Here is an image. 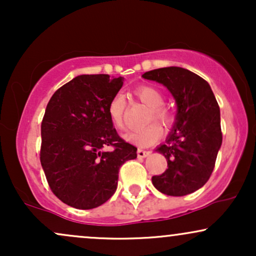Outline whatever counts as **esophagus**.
<instances>
[{"label": "esophagus", "instance_id": "34e87169", "mask_svg": "<svg viewBox=\"0 0 256 256\" xmlns=\"http://www.w3.org/2000/svg\"><path fill=\"white\" fill-rule=\"evenodd\" d=\"M149 154H150V152L143 150V149H138V150H137V156L140 158H144L148 156Z\"/></svg>", "mask_w": 256, "mask_h": 256}]
</instances>
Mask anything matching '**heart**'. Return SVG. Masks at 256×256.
Segmentation results:
<instances>
[{"instance_id":"1","label":"heart","mask_w":256,"mask_h":256,"mask_svg":"<svg viewBox=\"0 0 256 256\" xmlns=\"http://www.w3.org/2000/svg\"><path fill=\"white\" fill-rule=\"evenodd\" d=\"M132 95L138 101L148 106L149 110L146 122H156L161 126H170L173 122V116L168 108L164 107V94L160 89L152 85H140L132 90ZM108 118L112 125L116 130L122 131L126 128V116H128V101L122 94H116L110 100L107 107ZM125 140L134 143L138 146H150L160 138V128L156 125H148L140 128L126 134Z\"/></svg>"}]
</instances>
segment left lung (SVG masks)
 <instances>
[{
    "label": "left lung",
    "instance_id": "8db88e82",
    "mask_svg": "<svg viewBox=\"0 0 256 256\" xmlns=\"http://www.w3.org/2000/svg\"><path fill=\"white\" fill-rule=\"evenodd\" d=\"M165 85L177 104V116L165 144L156 152L167 160L162 174L152 185L170 196L192 194L207 183L222 146L220 110L210 84L182 67H164L142 76Z\"/></svg>",
    "mask_w": 256,
    "mask_h": 256
}]
</instances>
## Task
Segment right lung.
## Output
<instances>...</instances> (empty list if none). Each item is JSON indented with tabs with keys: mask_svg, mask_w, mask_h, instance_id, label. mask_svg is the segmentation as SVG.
Returning <instances> with one entry per match:
<instances>
[{
	"mask_svg": "<svg viewBox=\"0 0 256 256\" xmlns=\"http://www.w3.org/2000/svg\"><path fill=\"white\" fill-rule=\"evenodd\" d=\"M124 78L82 74L58 89L40 126V164L52 192L64 204L91 210L108 201L118 186L120 167L137 158V148L119 137L107 107ZM113 146L114 150L103 148Z\"/></svg>",
	"mask_w": 256,
	"mask_h": 256,
	"instance_id": "add662e5",
	"label": "right lung"
}]
</instances>
